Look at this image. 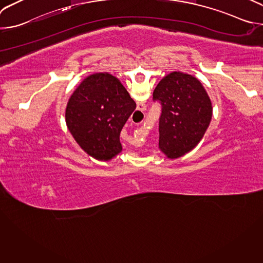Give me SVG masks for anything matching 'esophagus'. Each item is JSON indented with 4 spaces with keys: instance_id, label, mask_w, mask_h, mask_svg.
<instances>
[{
    "instance_id": "1",
    "label": "esophagus",
    "mask_w": 263,
    "mask_h": 263,
    "mask_svg": "<svg viewBox=\"0 0 263 263\" xmlns=\"http://www.w3.org/2000/svg\"><path fill=\"white\" fill-rule=\"evenodd\" d=\"M137 108H138V110H140V111H145V110H146V106H145V104H143V103H138Z\"/></svg>"
}]
</instances>
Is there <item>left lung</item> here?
<instances>
[{"label": "left lung", "instance_id": "obj_1", "mask_svg": "<svg viewBox=\"0 0 263 263\" xmlns=\"http://www.w3.org/2000/svg\"><path fill=\"white\" fill-rule=\"evenodd\" d=\"M153 101L161 104L159 148L171 159L192 151L212 117L211 101L201 82L189 73L171 72L156 86Z\"/></svg>", "mask_w": 263, "mask_h": 263}]
</instances>
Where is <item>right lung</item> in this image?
Masks as SVG:
<instances>
[{"label":"right lung","mask_w":263,"mask_h":263,"mask_svg":"<svg viewBox=\"0 0 263 263\" xmlns=\"http://www.w3.org/2000/svg\"><path fill=\"white\" fill-rule=\"evenodd\" d=\"M135 108L118 78L97 72L85 78L69 98L65 122L89 156L108 161L122 152L120 134Z\"/></svg>","instance_id":"1"}]
</instances>
